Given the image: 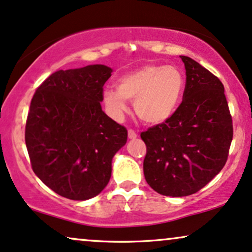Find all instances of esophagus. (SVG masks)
Returning <instances> with one entry per match:
<instances>
[{
    "instance_id": "34e87169",
    "label": "esophagus",
    "mask_w": 252,
    "mask_h": 252,
    "mask_svg": "<svg viewBox=\"0 0 252 252\" xmlns=\"http://www.w3.org/2000/svg\"><path fill=\"white\" fill-rule=\"evenodd\" d=\"M128 137L130 139H135V138H137V133H136V131H133L132 129H129L128 130Z\"/></svg>"
}]
</instances>
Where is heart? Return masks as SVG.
<instances>
[{"instance_id":"heart-1","label":"heart","mask_w":252,"mask_h":252,"mask_svg":"<svg viewBox=\"0 0 252 252\" xmlns=\"http://www.w3.org/2000/svg\"><path fill=\"white\" fill-rule=\"evenodd\" d=\"M185 79L174 66L145 65L117 80V88H106L103 103L111 117L123 119L128 100H135L137 116L150 124H160L176 113L184 94Z\"/></svg>"}]
</instances>
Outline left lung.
I'll return each instance as SVG.
<instances>
[{
	"mask_svg": "<svg viewBox=\"0 0 252 252\" xmlns=\"http://www.w3.org/2000/svg\"><path fill=\"white\" fill-rule=\"evenodd\" d=\"M186 69L183 102L164 123L141 133L146 183L166 196L196 193L220 173L232 141L224 87L208 69L180 56Z\"/></svg>",
	"mask_w": 252,
	"mask_h": 252,
	"instance_id": "obj_1",
	"label": "left lung"
}]
</instances>
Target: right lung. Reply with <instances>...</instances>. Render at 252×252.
<instances>
[{"label":"right lung","instance_id":"obj_1","mask_svg":"<svg viewBox=\"0 0 252 252\" xmlns=\"http://www.w3.org/2000/svg\"><path fill=\"white\" fill-rule=\"evenodd\" d=\"M106 65L57 71L37 88L25 126L34 174L71 200L92 199L111 177V160L128 131L102 110Z\"/></svg>","mask_w":252,"mask_h":252}]
</instances>
